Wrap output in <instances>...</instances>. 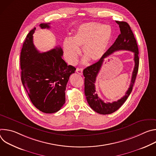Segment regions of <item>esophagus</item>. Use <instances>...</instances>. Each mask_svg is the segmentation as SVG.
I'll use <instances>...</instances> for the list:
<instances>
[{"mask_svg":"<svg viewBox=\"0 0 156 156\" xmlns=\"http://www.w3.org/2000/svg\"><path fill=\"white\" fill-rule=\"evenodd\" d=\"M83 69H81V68H77L76 69V72L78 73V74H80V75H82L83 74Z\"/></svg>","mask_w":156,"mask_h":156,"instance_id":"esophagus-1","label":"esophagus"}]
</instances>
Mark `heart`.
<instances>
[{
	"label": "heart",
	"mask_w": 156,
	"mask_h": 156,
	"mask_svg": "<svg viewBox=\"0 0 156 156\" xmlns=\"http://www.w3.org/2000/svg\"><path fill=\"white\" fill-rule=\"evenodd\" d=\"M112 31L108 25L94 23H87L79 27L71 39H65L63 48L66 60L70 64L76 63L80 54L79 48L83 47V52L91 62L100 60L105 54L112 39Z\"/></svg>",
	"instance_id": "heart-1"
}]
</instances>
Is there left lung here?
<instances>
[{
	"label": "left lung",
	"mask_w": 156,
	"mask_h": 156,
	"mask_svg": "<svg viewBox=\"0 0 156 156\" xmlns=\"http://www.w3.org/2000/svg\"><path fill=\"white\" fill-rule=\"evenodd\" d=\"M116 23L119 25L120 34L112 46L105 52L104 56L98 62L87 66L83 70V75L84 76V94L87 101L93 110L102 115L112 114L115 112L123 104L132 91L133 86L135 83L138 71L139 51L134 34L126 22L116 21ZM121 50H129L134 53L135 67L132 73L130 85L126 95L120 100L112 103H105L98 98L95 93L94 84L96 77L101 68L104 58L114 51Z\"/></svg>",
	"instance_id": "8db88e82"
}]
</instances>
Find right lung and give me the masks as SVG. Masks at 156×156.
I'll return each mask as SVG.
<instances>
[{
    "instance_id": "right-lung-1",
    "label": "right lung",
    "mask_w": 156,
    "mask_h": 156,
    "mask_svg": "<svg viewBox=\"0 0 156 156\" xmlns=\"http://www.w3.org/2000/svg\"><path fill=\"white\" fill-rule=\"evenodd\" d=\"M49 24L41 23L39 27L49 29ZM35 30L28 34L21 49V82L33 104L44 113L52 114L65 104L66 84L76 69L63 60L60 47L40 53L33 44Z\"/></svg>"
}]
</instances>
